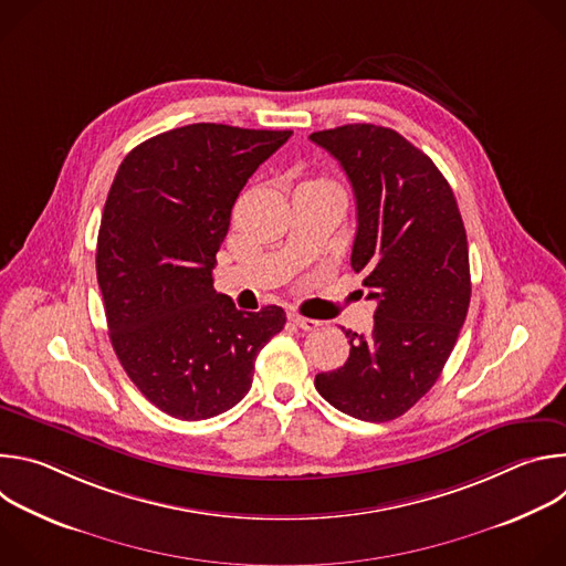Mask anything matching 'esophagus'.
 Here are the masks:
<instances>
[{
	"mask_svg": "<svg viewBox=\"0 0 566 566\" xmlns=\"http://www.w3.org/2000/svg\"><path fill=\"white\" fill-rule=\"evenodd\" d=\"M286 315H289V319L293 322V325H295V327H300L302 332H313V329H317V327H319V322H317V319L304 317V315H300L297 311H289Z\"/></svg>",
	"mask_w": 566,
	"mask_h": 566,
	"instance_id": "34e87169",
	"label": "esophagus"
}]
</instances>
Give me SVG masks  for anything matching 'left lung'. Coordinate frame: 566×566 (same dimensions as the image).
Listing matches in <instances>:
<instances>
[{
    "instance_id": "left-lung-1",
    "label": "left lung",
    "mask_w": 566,
    "mask_h": 566,
    "mask_svg": "<svg viewBox=\"0 0 566 566\" xmlns=\"http://www.w3.org/2000/svg\"><path fill=\"white\" fill-rule=\"evenodd\" d=\"M345 170L358 230L352 269L376 302L369 336L345 332L349 358L315 389L354 419L382 423L430 391L470 304L468 241L457 199L432 158L369 123L313 132Z\"/></svg>"
}]
</instances>
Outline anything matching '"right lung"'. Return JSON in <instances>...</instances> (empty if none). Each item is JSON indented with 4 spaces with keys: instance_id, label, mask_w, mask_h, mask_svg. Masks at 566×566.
<instances>
[{
    "instance_id": "add662e5",
    "label": "right lung",
    "mask_w": 566,
    "mask_h": 566,
    "mask_svg": "<svg viewBox=\"0 0 566 566\" xmlns=\"http://www.w3.org/2000/svg\"><path fill=\"white\" fill-rule=\"evenodd\" d=\"M291 134L195 123L136 145L114 177L96 251L109 340L140 394L175 419L237 406L286 325L282 306L234 308L212 269L241 188Z\"/></svg>"
}]
</instances>
